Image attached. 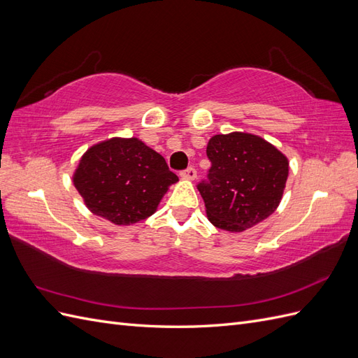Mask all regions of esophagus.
I'll return each mask as SVG.
<instances>
[{
	"mask_svg": "<svg viewBox=\"0 0 358 358\" xmlns=\"http://www.w3.org/2000/svg\"><path fill=\"white\" fill-rule=\"evenodd\" d=\"M180 176L183 178V179H188V180H194L197 178V171H196V169L194 167H188L187 170H183V171H180Z\"/></svg>",
	"mask_w": 358,
	"mask_h": 358,
	"instance_id": "1",
	"label": "esophagus"
}]
</instances>
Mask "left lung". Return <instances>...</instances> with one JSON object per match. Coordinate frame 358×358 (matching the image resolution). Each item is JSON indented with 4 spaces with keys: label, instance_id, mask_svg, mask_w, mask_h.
Here are the masks:
<instances>
[{
    "label": "left lung",
    "instance_id": "obj_1",
    "mask_svg": "<svg viewBox=\"0 0 358 358\" xmlns=\"http://www.w3.org/2000/svg\"><path fill=\"white\" fill-rule=\"evenodd\" d=\"M206 154L212 166L197 188L215 227L241 233L276 210L288 178V159L273 145L236 131L213 136Z\"/></svg>",
    "mask_w": 358,
    "mask_h": 358
}]
</instances>
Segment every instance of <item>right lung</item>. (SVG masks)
Listing matches in <instances>:
<instances>
[{
	"label": "right lung",
	"mask_w": 358,
	"mask_h": 358,
	"mask_svg": "<svg viewBox=\"0 0 358 358\" xmlns=\"http://www.w3.org/2000/svg\"><path fill=\"white\" fill-rule=\"evenodd\" d=\"M178 180L166 159L136 137L94 145L73 176L86 208L116 225L146 220Z\"/></svg>",
	"instance_id": "right-lung-1"
}]
</instances>
